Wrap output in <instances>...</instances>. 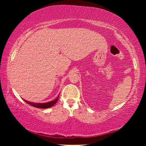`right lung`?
<instances>
[{
    "instance_id": "right-lung-1",
    "label": "right lung",
    "mask_w": 146,
    "mask_h": 146,
    "mask_svg": "<svg viewBox=\"0 0 146 146\" xmlns=\"http://www.w3.org/2000/svg\"><path fill=\"white\" fill-rule=\"evenodd\" d=\"M58 97H59V95L56 99L53 100V101H51V102H46V103H34V102H29V101H27L26 100H24L25 101L26 103H28V104L33 106V107L37 108H41V109H46V108H51L53 106L55 105L56 103V102H57V100L58 99Z\"/></svg>"
}]
</instances>
